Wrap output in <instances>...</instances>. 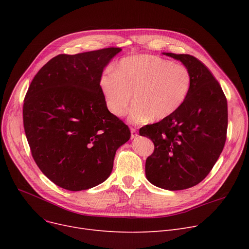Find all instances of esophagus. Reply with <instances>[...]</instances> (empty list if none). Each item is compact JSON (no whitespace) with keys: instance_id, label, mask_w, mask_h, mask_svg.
<instances>
[{"instance_id":"esophagus-1","label":"esophagus","mask_w":249,"mask_h":249,"mask_svg":"<svg viewBox=\"0 0 249 249\" xmlns=\"http://www.w3.org/2000/svg\"><path fill=\"white\" fill-rule=\"evenodd\" d=\"M137 135H138V134H137L136 129H134V128H131V138L133 139V138H135Z\"/></svg>"}]
</instances>
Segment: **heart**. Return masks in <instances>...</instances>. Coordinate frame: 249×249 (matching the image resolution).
<instances>
[{
	"instance_id": "b5f03b06",
	"label": "heart",
	"mask_w": 249,
	"mask_h": 249,
	"mask_svg": "<svg viewBox=\"0 0 249 249\" xmlns=\"http://www.w3.org/2000/svg\"><path fill=\"white\" fill-rule=\"evenodd\" d=\"M192 83L184 65L155 55L126 57L100 78L106 106L115 117L127 114L134 94L129 116L134 124L160 122L173 116L186 102Z\"/></svg>"
}]
</instances>
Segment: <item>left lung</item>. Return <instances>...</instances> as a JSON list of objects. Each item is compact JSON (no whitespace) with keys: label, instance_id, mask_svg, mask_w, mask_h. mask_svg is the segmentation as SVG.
<instances>
[{"label":"left lung","instance_id":"left-lung-1","mask_svg":"<svg viewBox=\"0 0 249 249\" xmlns=\"http://www.w3.org/2000/svg\"><path fill=\"white\" fill-rule=\"evenodd\" d=\"M190 71L192 88L180 109L163 121L140 128L152 140L146 159L148 181L160 189L179 191L201 182L224 148L228 126L227 100L212 72L189 54L162 52Z\"/></svg>","mask_w":249,"mask_h":249}]
</instances>
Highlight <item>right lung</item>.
I'll use <instances>...</instances> for the list:
<instances>
[{
  "mask_svg": "<svg viewBox=\"0 0 249 249\" xmlns=\"http://www.w3.org/2000/svg\"><path fill=\"white\" fill-rule=\"evenodd\" d=\"M122 49L59 54L32 80L23 123L40 171L62 189L77 192L106 180L130 130L110 113L100 87L105 68Z\"/></svg>",
  "mask_w": 249,
  "mask_h": 249,
  "instance_id": "right-lung-1",
  "label": "right lung"
}]
</instances>
